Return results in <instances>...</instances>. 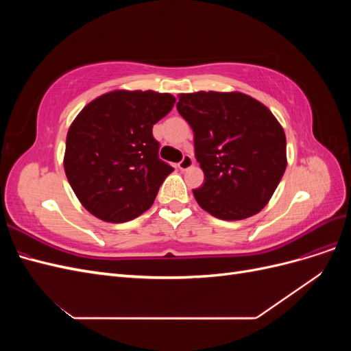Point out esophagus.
Listing matches in <instances>:
<instances>
[{"mask_svg":"<svg viewBox=\"0 0 351 351\" xmlns=\"http://www.w3.org/2000/svg\"><path fill=\"white\" fill-rule=\"evenodd\" d=\"M192 165H193V158L190 155H184L182 161L178 162V168L182 169V171H186V169H189Z\"/></svg>","mask_w":351,"mask_h":351,"instance_id":"esophagus-1","label":"esophagus"}]
</instances>
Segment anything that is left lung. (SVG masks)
<instances>
[{
	"mask_svg": "<svg viewBox=\"0 0 351 351\" xmlns=\"http://www.w3.org/2000/svg\"><path fill=\"white\" fill-rule=\"evenodd\" d=\"M177 110L193 130L205 183L199 206L224 221L256 215L287 167L285 133L262 102L241 92L180 93Z\"/></svg>",
	"mask_w": 351,
	"mask_h": 351,
	"instance_id": "obj_1",
	"label": "left lung"
}]
</instances>
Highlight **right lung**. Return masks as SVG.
Wrapping results in <instances>:
<instances>
[{
	"label": "right lung",
	"mask_w": 351,
	"mask_h": 351,
	"mask_svg": "<svg viewBox=\"0 0 351 351\" xmlns=\"http://www.w3.org/2000/svg\"><path fill=\"white\" fill-rule=\"evenodd\" d=\"M171 93L117 89L84 107L67 132L64 171L80 204L105 222L142 215L174 171L158 158L152 127L173 110Z\"/></svg>",
	"instance_id": "add662e5"
}]
</instances>
